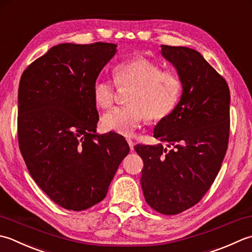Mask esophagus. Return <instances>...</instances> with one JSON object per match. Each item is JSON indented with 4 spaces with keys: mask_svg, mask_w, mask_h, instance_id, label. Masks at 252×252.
Listing matches in <instances>:
<instances>
[{
    "mask_svg": "<svg viewBox=\"0 0 252 252\" xmlns=\"http://www.w3.org/2000/svg\"><path fill=\"white\" fill-rule=\"evenodd\" d=\"M127 142H128V145H129L130 150H131V151H133V141H132V140H130V139H127Z\"/></svg>",
    "mask_w": 252,
    "mask_h": 252,
    "instance_id": "esophagus-1",
    "label": "esophagus"
}]
</instances>
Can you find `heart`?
I'll list each match as a JSON object with an SVG mask.
<instances>
[{
  "mask_svg": "<svg viewBox=\"0 0 252 252\" xmlns=\"http://www.w3.org/2000/svg\"><path fill=\"white\" fill-rule=\"evenodd\" d=\"M114 82L97 78L92 86L94 103L109 109L114 103L115 85L131 88L126 106H119L102 116L104 129L130 137L148 119L161 122L175 111L183 94V81L174 71L149 59L137 56L117 64L113 69Z\"/></svg>",
  "mask_w": 252,
  "mask_h": 252,
  "instance_id": "heart-1",
  "label": "heart"
}]
</instances>
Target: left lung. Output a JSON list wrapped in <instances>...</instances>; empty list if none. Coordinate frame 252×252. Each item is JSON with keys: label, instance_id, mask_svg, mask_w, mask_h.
Wrapping results in <instances>:
<instances>
[{"label": "left lung", "instance_id": "left-lung-1", "mask_svg": "<svg viewBox=\"0 0 252 252\" xmlns=\"http://www.w3.org/2000/svg\"><path fill=\"white\" fill-rule=\"evenodd\" d=\"M183 81L181 101L153 135L162 145H137L141 187L155 211L174 215L196 205L222 165L229 138V88L198 51L162 45Z\"/></svg>", "mask_w": 252, "mask_h": 252}]
</instances>
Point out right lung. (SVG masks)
<instances>
[{
    "label": "right lung",
    "instance_id": "obj_1",
    "mask_svg": "<svg viewBox=\"0 0 252 252\" xmlns=\"http://www.w3.org/2000/svg\"><path fill=\"white\" fill-rule=\"evenodd\" d=\"M116 44L62 43L24 70L18 88V145L30 175L59 204L99 203L128 152L115 132L96 135L92 86Z\"/></svg>",
    "mask_w": 252,
    "mask_h": 252
}]
</instances>
